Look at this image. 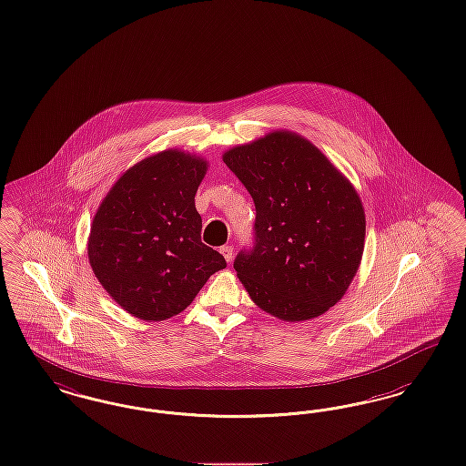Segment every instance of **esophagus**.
Here are the masks:
<instances>
[{
  "instance_id": "34e87169",
  "label": "esophagus",
  "mask_w": 466,
  "mask_h": 466,
  "mask_svg": "<svg viewBox=\"0 0 466 466\" xmlns=\"http://www.w3.org/2000/svg\"><path fill=\"white\" fill-rule=\"evenodd\" d=\"M220 253L224 255V258L227 261L232 260V255H234V248L232 246H222L220 248Z\"/></svg>"
}]
</instances>
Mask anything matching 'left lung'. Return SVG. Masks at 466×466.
Masks as SVG:
<instances>
[{"label": "left lung", "instance_id": "obj_1", "mask_svg": "<svg viewBox=\"0 0 466 466\" xmlns=\"http://www.w3.org/2000/svg\"><path fill=\"white\" fill-rule=\"evenodd\" d=\"M224 163L257 208L255 246L234 261L249 299L286 322L328 312L364 253L366 215L355 187L295 131L225 150Z\"/></svg>", "mask_w": 466, "mask_h": 466}]
</instances>
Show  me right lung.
Wrapping results in <instances>:
<instances>
[{"instance_id":"obj_1","label":"right lung","mask_w":466,"mask_h":466,"mask_svg":"<svg viewBox=\"0 0 466 466\" xmlns=\"http://www.w3.org/2000/svg\"><path fill=\"white\" fill-rule=\"evenodd\" d=\"M206 171L201 156L161 150L128 167L95 213L86 244L95 278L137 319L180 314L227 267L201 242L194 198Z\"/></svg>"}]
</instances>
